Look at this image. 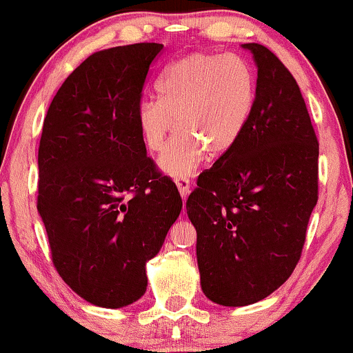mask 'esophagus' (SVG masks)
<instances>
[{
    "label": "esophagus",
    "mask_w": 353,
    "mask_h": 353,
    "mask_svg": "<svg viewBox=\"0 0 353 353\" xmlns=\"http://www.w3.org/2000/svg\"><path fill=\"white\" fill-rule=\"evenodd\" d=\"M176 185H177V189H179V194H181V197L182 199L185 201V197L189 196V179L188 177H181V179H176Z\"/></svg>",
    "instance_id": "34e87169"
}]
</instances>
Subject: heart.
Returning a JSON list of instances; mask_svg holds the SVG:
<instances>
[{
	"mask_svg": "<svg viewBox=\"0 0 353 353\" xmlns=\"http://www.w3.org/2000/svg\"><path fill=\"white\" fill-rule=\"evenodd\" d=\"M156 98H144L136 121L145 148L159 152L177 125L179 132L159 157L172 179L189 177L208 157L228 156L252 117L257 79L245 59L192 52L174 61L157 79Z\"/></svg>",
	"mask_w": 353,
	"mask_h": 353,
	"instance_id": "obj_1",
	"label": "heart"
}]
</instances>
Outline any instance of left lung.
I'll list each match as a JSON object with an SVG mask.
<instances>
[{"label": "left lung", "instance_id": "8db88e82", "mask_svg": "<svg viewBox=\"0 0 353 353\" xmlns=\"http://www.w3.org/2000/svg\"><path fill=\"white\" fill-rule=\"evenodd\" d=\"M242 48L257 68L252 117L185 204L202 292L224 307L262 301L290 277L319 192V143L297 81L265 46Z\"/></svg>", "mask_w": 353, "mask_h": 353}]
</instances>
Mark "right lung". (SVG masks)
Listing matches in <instances>:
<instances>
[{
  "label": "right lung",
  "instance_id": "right-lung-1",
  "mask_svg": "<svg viewBox=\"0 0 353 353\" xmlns=\"http://www.w3.org/2000/svg\"><path fill=\"white\" fill-rule=\"evenodd\" d=\"M163 44L91 54L52 98L38 151V212L52 264L79 297L121 309L145 292L182 199L148 157L136 108Z\"/></svg>",
  "mask_w": 353,
  "mask_h": 353
}]
</instances>
